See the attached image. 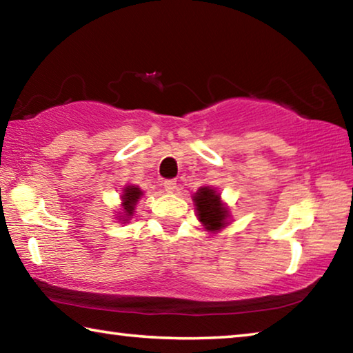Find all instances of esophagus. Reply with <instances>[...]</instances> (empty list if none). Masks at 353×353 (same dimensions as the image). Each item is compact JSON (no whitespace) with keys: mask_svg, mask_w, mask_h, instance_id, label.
<instances>
[{"mask_svg":"<svg viewBox=\"0 0 353 353\" xmlns=\"http://www.w3.org/2000/svg\"><path fill=\"white\" fill-rule=\"evenodd\" d=\"M163 187H165L166 191H168V193H174V191L177 190V183H176V181H172V179H170V181H165L163 182Z\"/></svg>","mask_w":353,"mask_h":353,"instance_id":"34e87169","label":"esophagus"}]
</instances>
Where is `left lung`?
Wrapping results in <instances>:
<instances>
[{
  "label": "left lung",
  "instance_id": "obj_1",
  "mask_svg": "<svg viewBox=\"0 0 353 353\" xmlns=\"http://www.w3.org/2000/svg\"><path fill=\"white\" fill-rule=\"evenodd\" d=\"M196 212H198V219L205 227L207 232H218L225 227L227 219L230 218L229 210L223 204L216 193L212 187H201L193 196Z\"/></svg>",
  "mask_w": 353,
  "mask_h": 353
}]
</instances>
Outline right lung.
Instances as JSON below:
<instances>
[{"mask_svg": "<svg viewBox=\"0 0 353 353\" xmlns=\"http://www.w3.org/2000/svg\"><path fill=\"white\" fill-rule=\"evenodd\" d=\"M141 196H143V191L137 187V185H126V187L123 188V194H121L123 213H121V218H119V221H123V224L128 223V221L134 216L135 205Z\"/></svg>", "mask_w": 353, "mask_h": 353, "instance_id": "add662e5", "label": "right lung"}]
</instances>
